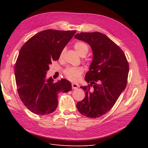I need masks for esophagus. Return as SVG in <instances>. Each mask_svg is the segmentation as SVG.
Returning a JSON list of instances; mask_svg holds the SVG:
<instances>
[{"instance_id":"esophagus-1","label":"esophagus","mask_w":148,"mask_h":148,"mask_svg":"<svg viewBox=\"0 0 148 148\" xmlns=\"http://www.w3.org/2000/svg\"><path fill=\"white\" fill-rule=\"evenodd\" d=\"M71 86H72L73 89H77L78 88V84L77 83H73L71 84Z\"/></svg>"}]
</instances>
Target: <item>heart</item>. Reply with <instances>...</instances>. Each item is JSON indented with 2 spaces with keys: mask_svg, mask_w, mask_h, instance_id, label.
<instances>
[{
  "mask_svg": "<svg viewBox=\"0 0 148 148\" xmlns=\"http://www.w3.org/2000/svg\"><path fill=\"white\" fill-rule=\"evenodd\" d=\"M76 52H77L78 54L84 57L85 55L87 54V53L89 51V46L86 43H85L83 41H77L74 44L73 46ZM65 50L63 49L60 53L59 59H62L64 57ZM83 69L81 67H68L66 69L64 70V73L65 76V77L69 79L71 81H77L81 77V75L83 73Z\"/></svg>",
  "mask_w": 148,
  "mask_h": 148,
  "instance_id": "heart-1",
  "label": "heart"
}]
</instances>
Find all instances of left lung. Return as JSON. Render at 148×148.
<instances>
[{
  "label": "left lung",
  "mask_w": 148,
  "mask_h": 148,
  "mask_svg": "<svg viewBox=\"0 0 148 148\" xmlns=\"http://www.w3.org/2000/svg\"><path fill=\"white\" fill-rule=\"evenodd\" d=\"M76 39L91 46L93 60L86 73L83 100L77 103L79 113L89 118L101 117L112 108L128 82L129 64L122 49L99 32L80 33Z\"/></svg>",
  "instance_id": "8db88e82"
}]
</instances>
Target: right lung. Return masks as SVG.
<instances>
[{
    "mask_svg": "<svg viewBox=\"0 0 148 148\" xmlns=\"http://www.w3.org/2000/svg\"><path fill=\"white\" fill-rule=\"evenodd\" d=\"M77 31L49 29L29 39L21 47L15 65V80L19 97L33 113H52L58 106V93L71 90L65 79L53 82L46 79L47 71Z\"/></svg>",
    "mask_w": 148,
    "mask_h": 148,
    "instance_id": "right-lung-1",
    "label": "right lung"
}]
</instances>
